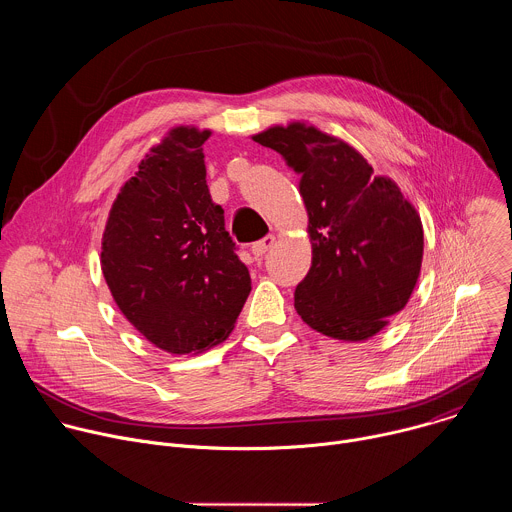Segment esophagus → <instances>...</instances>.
Instances as JSON below:
<instances>
[{"mask_svg":"<svg viewBox=\"0 0 512 512\" xmlns=\"http://www.w3.org/2000/svg\"><path fill=\"white\" fill-rule=\"evenodd\" d=\"M275 245V237L273 235H267L265 239H261V241H257L255 245H253V255H255V259H263V255L271 249Z\"/></svg>","mask_w":512,"mask_h":512,"instance_id":"34e87169","label":"esophagus"}]
</instances>
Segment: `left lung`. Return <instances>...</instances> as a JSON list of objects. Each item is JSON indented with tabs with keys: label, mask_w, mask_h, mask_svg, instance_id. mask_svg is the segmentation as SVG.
<instances>
[{
	"label": "left lung",
	"mask_w": 512,
	"mask_h": 512,
	"mask_svg": "<svg viewBox=\"0 0 512 512\" xmlns=\"http://www.w3.org/2000/svg\"><path fill=\"white\" fill-rule=\"evenodd\" d=\"M253 139L302 176L312 267L296 287V312L336 340L379 334L419 279L423 225L415 206L350 143L314 125H273Z\"/></svg>",
	"instance_id": "left-lung-1"
}]
</instances>
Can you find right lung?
I'll return each instance as SVG.
<instances>
[{"label": "right lung", "instance_id": "obj_1", "mask_svg": "<svg viewBox=\"0 0 512 512\" xmlns=\"http://www.w3.org/2000/svg\"><path fill=\"white\" fill-rule=\"evenodd\" d=\"M210 129L172 127L119 190L101 241V269L131 326L170 354L223 340L251 291L249 269L206 186Z\"/></svg>", "mask_w": 512, "mask_h": 512}]
</instances>
